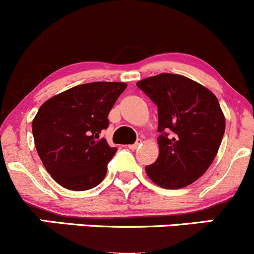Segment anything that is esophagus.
Instances as JSON below:
<instances>
[{"instance_id":"obj_1","label":"esophagus","mask_w":254,"mask_h":254,"mask_svg":"<svg viewBox=\"0 0 254 254\" xmlns=\"http://www.w3.org/2000/svg\"><path fill=\"white\" fill-rule=\"evenodd\" d=\"M140 145H141V140H136V141L134 142V144H131V145H129V149H131V150H135V149H137V147L140 146Z\"/></svg>"}]
</instances>
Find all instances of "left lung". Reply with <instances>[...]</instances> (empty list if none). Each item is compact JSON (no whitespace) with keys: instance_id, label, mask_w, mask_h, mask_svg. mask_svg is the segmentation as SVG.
<instances>
[{"instance_id":"1","label":"left lung","mask_w":254,"mask_h":254,"mask_svg":"<svg viewBox=\"0 0 254 254\" xmlns=\"http://www.w3.org/2000/svg\"><path fill=\"white\" fill-rule=\"evenodd\" d=\"M157 107L160 154L145 167L164 189L192 184L212 164L225 134V117L212 92L179 74H162L136 83Z\"/></svg>"}]
</instances>
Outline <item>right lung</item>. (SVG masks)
<instances>
[{
	"instance_id": "add662e5",
	"label": "right lung",
	"mask_w": 254,
	"mask_h": 254,
	"mask_svg": "<svg viewBox=\"0 0 254 254\" xmlns=\"http://www.w3.org/2000/svg\"><path fill=\"white\" fill-rule=\"evenodd\" d=\"M125 83L95 82L77 85L47 100L32 123L37 152L61 186L85 191L105 177L117 152L100 132Z\"/></svg>"
}]
</instances>
